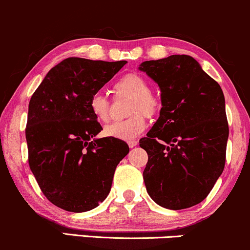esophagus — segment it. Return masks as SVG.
Listing matches in <instances>:
<instances>
[{"label":"esophagus","mask_w":250,"mask_h":250,"mask_svg":"<svg viewBox=\"0 0 250 250\" xmlns=\"http://www.w3.org/2000/svg\"><path fill=\"white\" fill-rule=\"evenodd\" d=\"M137 140H130V141H128V146H129V148H134V146H137Z\"/></svg>","instance_id":"34e87169"}]
</instances>
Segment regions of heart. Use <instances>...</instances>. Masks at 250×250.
<instances>
[{
  "instance_id": "1",
  "label": "heart",
  "mask_w": 250,
  "mask_h": 250,
  "mask_svg": "<svg viewBox=\"0 0 250 250\" xmlns=\"http://www.w3.org/2000/svg\"><path fill=\"white\" fill-rule=\"evenodd\" d=\"M116 96H131L129 101L127 114L129 117L122 121L113 122L104 128L108 137L122 141L136 138L146 130V116L151 117L159 110V101L150 92L149 83L137 73H127L122 76L114 85ZM89 112L98 121L108 122L110 117V101L104 93H93L88 101Z\"/></svg>"
}]
</instances>
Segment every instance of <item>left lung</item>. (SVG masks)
Listing matches in <instances>:
<instances>
[{
    "instance_id": "obj_1",
    "label": "left lung",
    "mask_w": 250,
    "mask_h": 250,
    "mask_svg": "<svg viewBox=\"0 0 250 250\" xmlns=\"http://www.w3.org/2000/svg\"><path fill=\"white\" fill-rule=\"evenodd\" d=\"M140 70L162 92L157 122L140 140L148 154L144 184L159 206L188 208L205 199L224 171L229 134L224 93L190 56L149 60Z\"/></svg>"
}]
</instances>
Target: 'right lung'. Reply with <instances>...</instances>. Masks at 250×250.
I'll use <instances>...</instances> for the list:
<instances>
[{
  "label": "right lung",
  "mask_w": 250,
  "mask_h": 250,
  "mask_svg": "<svg viewBox=\"0 0 250 250\" xmlns=\"http://www.w3.org/2000/svg\"><path fill=\"white\" fill-rule=\"evenodd\" d=\"M125 64L71 57L51 68L31 96L25 128L29 167L59 208L80 213L99 206L129 152L121 140L94 138L102 127L88 108L93 93Z\"/></svg>",
  "instance_id": "add662e5"
}]
</instances>
